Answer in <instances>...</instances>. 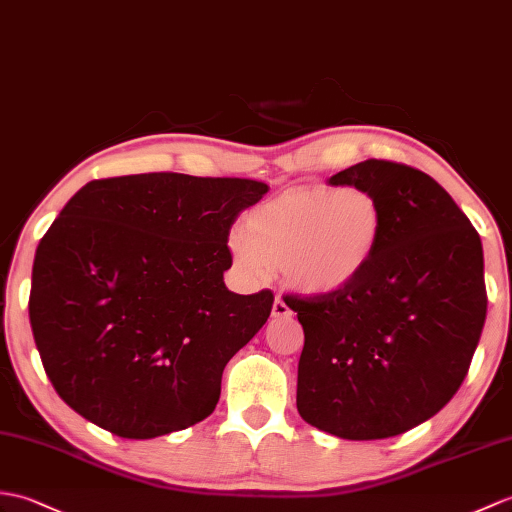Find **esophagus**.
I'll return each instance as SVG.
<instances>
[{
	"instance_id": "1",
	"label": "esophagus",
	"mask_w": 512,
	"mask_h": 512,
	"mask_svg": "<svg viewBox=\"0 0 512 512\" xmlns=\"http://www.w3.org/2000/svg\"><path fill=\"white\" fill-rule=\"evenodd\" d=\"M290 314H292L290 307L285 305V301L281 299V296H277L275 303H272V316H275V318H285V316H290Z\"/></svg>"
}]
</instances>
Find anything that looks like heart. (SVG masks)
<instances>
[{
  "instance_id": "1",
  "label": "heart",
  "mask_w": 512,
  "mask_h": 512,
  "mask_svg": "<svg viewBox=\"0 0 512 512\" xmlns=\"http://www.w3.org/2000/svg\"><path fill=\"white\" fill-rule=\"evenodd\" d=\"M386 211L364 187L310 185L253 207L231 255L248 279L283 275L305 294H336L362 277L379 251Z\"/></svg>"
}]
</instances>
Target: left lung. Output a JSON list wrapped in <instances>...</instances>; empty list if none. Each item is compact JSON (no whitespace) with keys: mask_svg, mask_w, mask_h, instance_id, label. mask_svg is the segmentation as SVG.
<instances>
[{"mask_svg":"<svg viewBox=\"0 0 512 512\" xmlns=\"http://www.w3.org/2000/svg\"><path fill=\"white\" fill-rule=\"evenodd\" d=\"M373 192L386 211L379 251L336 294H285L303 325L296 408L349 441L432 419L469 373L486 320L478 231L432 176L368 159L329 178Z\"/></svg>","mask_w":512,"mask_h":512,"instance_id":"left-lung-1","label":"left lung"}]
</instances>
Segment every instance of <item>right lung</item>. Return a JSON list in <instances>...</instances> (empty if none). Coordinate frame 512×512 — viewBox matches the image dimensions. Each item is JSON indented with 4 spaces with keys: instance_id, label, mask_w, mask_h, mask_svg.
Listing matches in <instances>:
<instances>
[{
    "instance_id": "1",
    "label": "right lung",
    "mask_w": 512,
    "mask_h": 512,
    "mask_svg": "<svg viewBox=\"0 0 512 512\" xmlns=\"http://www.w3.org/2000/svg\"><path fill=\"white\" fill-rule=\"evenodd\" d=\"M266 192L251 178L152 172L74 194L39 242L28 303L69 408L122 438L185 430L216 410L224 366L275 301L222 279L237 213Z\"/></svg>"
}]
</instances>
